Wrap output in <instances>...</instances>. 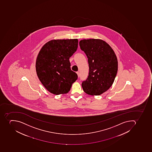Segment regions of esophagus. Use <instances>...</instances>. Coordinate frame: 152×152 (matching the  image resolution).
<instances>
[{"label":"esophagus","mask_w":152,"mask_h":152,"mask_svg":"<svg viewBox=\"0 0 152 152\" xmlns=\"http://www.w3.org/2000/svg\"><path fill=\"white\" fill-rule=\"evenodd\" d=\"M77 74L78 77H79V72H77Z\"/></svg>","instance_id":"1"}]
</instances>
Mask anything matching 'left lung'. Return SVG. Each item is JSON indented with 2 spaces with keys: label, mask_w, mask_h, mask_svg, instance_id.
<instances>
[{
  "label": "left lung",
  "mask_w": 152,
  "mask_h": 152,
  "mask_svg": "<svg viewBox=\"0 0 152 152\" xmlns=\"http://www.w3.org/2000/svg\"><path fill=\"white\" fill-rule=\"evenodd\" d=\"M80 48L87 56L89 72L83 82V89L91 96H99L112 86L118 70V61L113 49L100 39H83Z\"/></svg>",
  "instance_id": "1"
}]
</instances>
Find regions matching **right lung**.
<instances>
[{"label":"right lung","mask_w":152,"mask_h":152,"mask_svg":"<svg viewBox=\"0 0 152 152\" xmlns=\"http://www.w3.org/2000/svg\"><path fill=\"white\" fill-rule=\"evenodd\" d=\"M77 39H54L45 43L37 55L36 69L42 85L53 94H65L77 75L70 68L69 58L77 51Z\"/></svg>","instance_id":"obj_1"}]
</instances>
